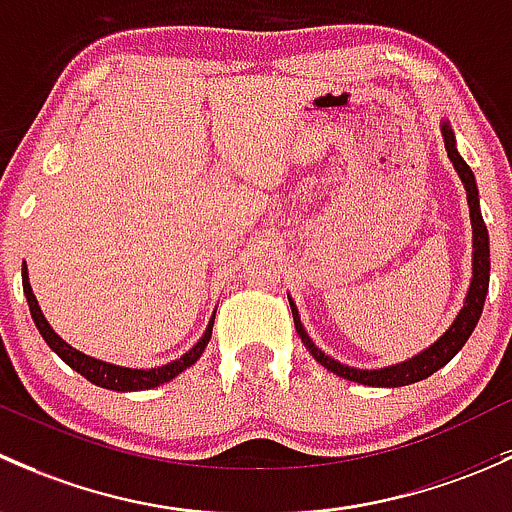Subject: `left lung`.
<instances>
[{
  "mask_svg": "<svg viewBox=\"0 0 512 512\" xmlns=\"http://www.w3.org/2000/svg\"><path fill=\"white\" fill-rule=\"evenodd\" d=\"M441 135H444V145L446 152H449V160L456 167L458 177H461L463 187H466V199H468V209H471V226H473V278L471 286H468L466 300H463V308L458 310L456 320L451 323V328L446 330L434 345H429L426 350H421L419 355L409 357V360L399 362V365H389V367H379V370H357V367H347L342 362L333 360L330 355H325L320 347H315V342L310 340L308 333H305L303 323H300L298 308L293 305L291 300V310H293V323H295V333L300 335L303 345L308 347L310 355L337 377H345L350 382H360L367 384V387H407V384L421 382V379L431 377L436 370H441L444 365L456 357V352L466 345V340L471 337L473 328L478 325V318L483 313V303H486L488 295V281H491V246H488V229L483 224L481 217V202H478V187H476V177H473L471 167L463 162V157L458 155L456 150V140H453V130L449 128V123H441Z\"/></svg>",
  "mask_w": 512,
  "mask_h": 512,
  "instance_id": "1",
  "label": "left lung"
}]
</instances>
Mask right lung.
<instances>
[{
	"instance_id": "right-lung-1",
	"label": "right lung",
	"mask_w": 512,
	"mask_h": 512,
	"mask_svg": "<svg viewBox=\"0 0 512 512\" xmlns=\"http://www.w3.org/2000/svg\"><path fill=\"white\" fill-rule=\"evenodd\" d=\"M21 286H24V295H26V303H29L31 318H34L36 328H39V333L46 340V345H49L51 350H54L68 367H73L76 372H81L88 382L98 384V387H103V389H113V392H142V389H152V387H160V384L170 382V379H175L177 374H182L187 367H192L194 362L202 357L204 347L209 345V340H212L214 318L209 320L207 330H204V335L199 337L197 345H194L189 352H184L179 360L167 362V365H162V367H152V370H133V367L110 365V362H103V360H96V357L83 355L81 350H76V347H71L68 342H63L61 337L54 333V328L49 325V320H46L44 313H41L39 300H36L34 291H31L29 273H26V263L21 266Z\"/></svg>"
}]
</instances>
